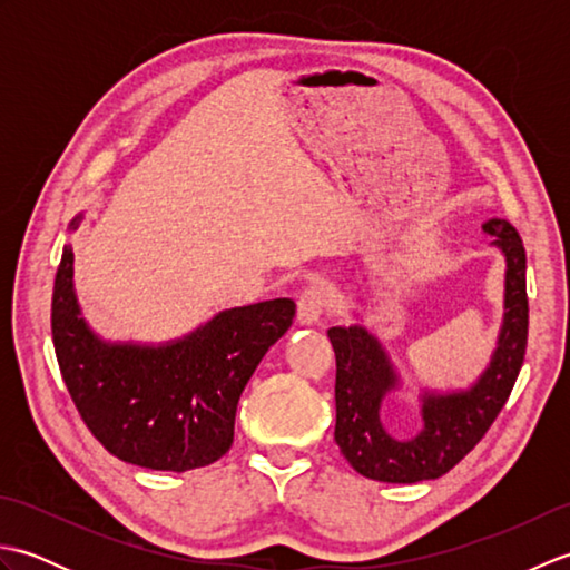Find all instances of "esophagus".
<instances>
[{
    "mask_svg": "<svg viewBox=\"0 0 570 570\" xmlns=\"http://www.w3.org/2000/svg\"><path fill=\"white\" fill-rule=\"evenodd\" d=\"M331 306V286L325 282L308 284L298 296V323L313 325L323 318V313Z\"/></svg>",
    "mask_w": 570,
    "mask_h": 570,
    "instance_id": "34e87169",
    "label": "esophagus"
}]
</instances>
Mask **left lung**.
Segmentation results:
<instances>
[{
    "mask_svg": "<svg viewBox=\"0 0 570 570\" xmlns=\"http://www.w3.org/2000/svg\"><path fill=\"white\" fill-rule=\"evenodd\" d=\"M507 259L504 323L490 367L465 392L421 396L423 429L414 439H392L380 419L396 374L377 337L362 325L331 328L335 350V443L360 475L380 482L435 480L455 468L498 419L522 370L529 335L527 254L517 229L492 217L482 225Z\"/></svg>",
    "mask_w": 570,
    "mask_h": 570,
    "instance_id": "8db88e82",
    "label": "left lung"
}]
</instances>
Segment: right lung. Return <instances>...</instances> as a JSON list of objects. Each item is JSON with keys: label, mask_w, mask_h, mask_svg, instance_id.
I'll list each match as a JSON object with an SVG mask.
<instances>
[{"label": "right lung", "mask_w": 570, "mask_h": 570, "mask_svg": "<svg viewBox=\"0 0 570 570\" xmlns=\"http://www.w3.org/2000/svg\"><path fill=\"white\" fill-rule=\"evenodd\" d=\"M294 316L292 298H274L217 313L168 345L102 343L80 316L72 249L63 247L51 331L68 394L95 439L125 463L186 472L229 451L239 394Z\"/></svg>", "instance_id": "1"}]
</instances>
